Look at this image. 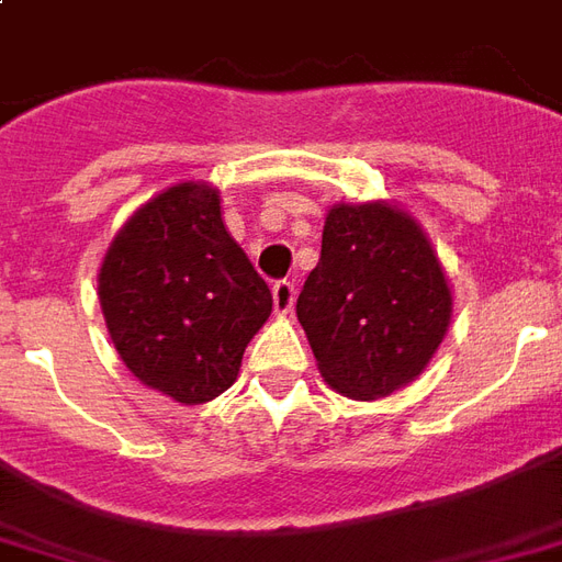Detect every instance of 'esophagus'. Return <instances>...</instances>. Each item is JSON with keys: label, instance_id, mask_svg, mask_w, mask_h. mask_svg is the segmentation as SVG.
<instances>
[{"label": "esophagus", "instance_id": "obj_1", "mask_svg": "<svg viewBox=\"0 0 562 562\" xmlns=\"http://www.w3.org/2000/svg\"><path fill=\"white\" fill-rule=\"evenodd\" d=\"M272 299H276V314L278 317H286L293 311V302H296V284L293 281H278L272 286Z\"/></svg>", "mask_w": 562, "mask_h": 562}]
</instances>
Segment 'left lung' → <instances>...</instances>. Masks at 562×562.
<instances>
[{
  "label": "left lung",
  "mask_w": 562,
  "mask_h": 562,
  "mask_svg": "<svg viewBox=\"0 0 562 562\" xmlns=\"http://www.w3.org/2000/svg\"><path fill=\"white\" fill-rule=\"evenodd\" d=\"M323 380L347 398H386L425 371L452 321V290L419 224L376 203H338L321 263L296 302Z\"/></svg>",
  "instance_id": "left-lung-1"
}]
</instances>
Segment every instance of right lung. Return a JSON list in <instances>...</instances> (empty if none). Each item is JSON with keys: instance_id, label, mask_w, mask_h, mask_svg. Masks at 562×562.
Instances as JSON below:
<instances>
[{"instance_id": "right-lung-1", "label": "right lung", "mask_w": 562, "mask_h": 562, "mask_svg": "<svg viewBox=\"0 0 562 562\" xmlns=\"http://www.w3.org/2000/svg\"><path fill=\"white\" fill-rule=\"evenodd\" d=\"M98 296L125 368L179 404L231 389L272 314V293L206 182L167 188L125 221L104 254Z\"/></svg>"}]
</instances>
